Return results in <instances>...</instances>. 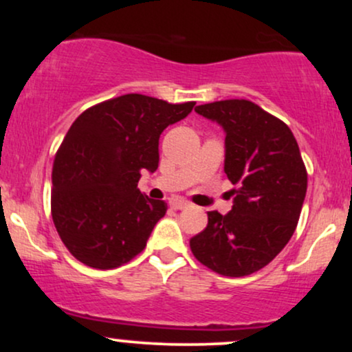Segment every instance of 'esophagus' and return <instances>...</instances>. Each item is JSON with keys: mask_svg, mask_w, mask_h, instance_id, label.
Here are the masks:
<instances>
[{"mask_svg": "<svg viewBox=\"0 0 352 352\" xmlns=\"http://www.w3.org/2000/svg\"><path fill=\"white\" fill-rule=\"evenodd\" d=\"M188 205H190L188 201L184 200V199H173V200H170V207L173 210H184V208H187Z\"/></svg>", "mask_w": 352, "mask_h": 352, "instance_id": "34e87169", "label": "esophagus"}]
</instances>
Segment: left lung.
<instances>
[{
	"mask_svg": "<svg viewBox=\"0 0 352 352\" xmlns=\"http://www.w3.org/2000/svg\"><path fill=\"white\" fill-rule=\"evenodd\" d=\"M195 112L223 129V170L236 188L233 208L208 212L190 248L218 274L246 276L285 248L300 220L308 187L300 147L288 125L250 100H218Z\"/></svg>",
	"mask_w": 352,
	"mask_h": 352,
	"instance_id": "left-lung-1",
	"label": "left lung"
}]
</instances>
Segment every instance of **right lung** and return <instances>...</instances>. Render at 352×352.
<instances>
[{"instance_id":"obj_1","label":"right lung","mask_w":352,"mask_h":352,"mask_svg":"<svg viewBox=\"0 0 352 352\" xmlns=\"http://www.w3.org/2000/svg\"><path fill=\"white\" fill-rule=\"evenodd\" d=\"M193 106L125 94L74 120L52 165L51 212L80 263L112 270L145 248L167 204L137 188L140 173L157 170L160 134Z\"/></svg>"}]
</instances>
